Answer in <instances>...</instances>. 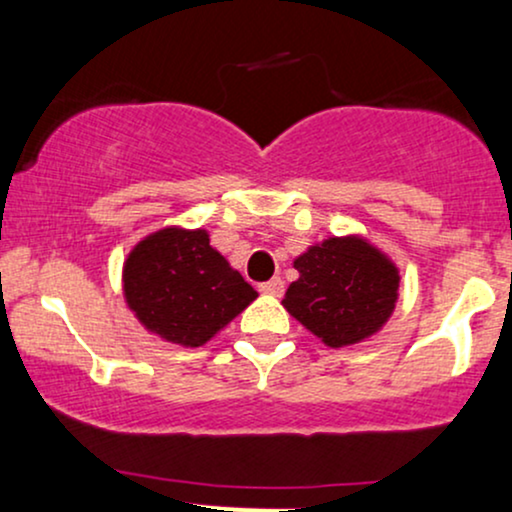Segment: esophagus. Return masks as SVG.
<instances>
[{
  "instance_id": "1",
  "label": "esophagus",
  "mask_w": 512,
  "mask_h": 512,
  "mask_svg": "<svg viewBox=\"0 0 512 512\" xmlns=\"http://www.w3.org/2000/svg\"><path fill=\"white\" fill-rule=\"evenodd\" d=\"M260 293H267V296H281V293H284V281H281V276H274V279L260 284Z\"/></svg>"
}]
</instances>
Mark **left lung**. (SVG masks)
I'll return each instance as SVG.
<instances>
[{"label":"left lung","instance_id":"left-lung-1","mask_svg":"<svg viewBox=\"0 0 512 512\" xmlns=\"http://www.w3.org/2000/svg\"><path fill=\"white\" fill-rule=\"evenodd\" d=\"M284 308L332 349L373 337L395 313L397 264L361 236L327 238L293 260Z\"/></svg>","mask_w":512,"mask_h":512}]
</instances>
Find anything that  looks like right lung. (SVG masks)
I'll list each match as a JSON object with an SVG mask.
<instances>
[{
	"instance_id": "obj_1",
	"label": "right lung",
	"mask_w": 512,
	"mask_h": 512,
	"mask_svg": "<svg viewBox=\"0 0 512 512\" xmlns=\"http://www.w3.org/2000/svg\"><path fill=\"white\" fill-rule=\"evenodd\" d=\"M127 308L163 342L202 346L257 298L209 245L204 228L166 226L129 250L122 267Z\"/></svg>"
}]
</instances>
